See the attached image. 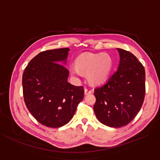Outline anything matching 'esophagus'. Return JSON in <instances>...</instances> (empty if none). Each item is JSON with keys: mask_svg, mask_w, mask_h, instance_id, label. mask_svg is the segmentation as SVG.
<instances>
[{"mask_svg": "<svg viewBox=\"0 0 160 160\" xmlns=\"http://www.w3.org/2000/svg\"><path fill=\"white\" fill-rule=\"evenodd\" d=\"M92 92L91 90H90V89L88 88H85V94H91Z\"/></svg>", "mask_w": 160, "mask_h": 160, "instance_id": "esophagus-1", "label": "esophagus"}]
</instances>
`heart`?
I'll use <instances>...</instances> for the list:
<instances>
[{"label": "heart", "instance_id": "b5f03b06", "mask_svg": "<svg viewBox=\"0 0 160 160\" xmlns=\"http://www.w3.org/2000/svg\"><path fill=\"white\" fill-rule=\"evenodd\" d=\"M76 66H70V72L75 78H80L82 72L87 73L92 83H100L109 75L113 66L112 56L107 53H85L80 56L75 62Z\"/></svg>", "mask_w": 160, "mask_h": 160}]
</instances>
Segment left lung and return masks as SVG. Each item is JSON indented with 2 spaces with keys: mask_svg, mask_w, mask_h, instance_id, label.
I'll list each match as a JSON object with an SVG mask.
<instances>
[{
  "mask_svg": "<svg viewBox=\"0 0 160 160\" xmlns=\"http://www.w3.org/2000/svg\"><path fill=\"white\" fill-rule=\"evenodd\" d=\"M117 50L120 56L118 69L94 92L97 119L113 128L132 121L141 109L145 94V71L142 63L129 51Z\"/></svg>",
  "mask_w": 160,
  "mask_h": 160,
  "instance_id": "8db88e82",
  "label": "left lung"
}]
</instances>
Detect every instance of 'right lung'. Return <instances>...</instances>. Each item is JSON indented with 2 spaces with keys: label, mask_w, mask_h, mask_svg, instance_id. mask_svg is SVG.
<instances>
[{
  "label": "right lung",
  "mask_w": 160,
  "mask_h": 160,
  "mask_svg": "<svg viewBox=\"0 0 160 160\" xmlns=\"http://www.w3.org/2000/svg\"><path fill=\"white\" fill-rule=\"evenodd\" d=\"M69 51H42L29 61L22 75L27 108L40 123L50 128L68 123L84 97L83 87L68 82L69 71L62 65L66 63Z\"/></svg>",
  "instance_id": "1"
}]
</instances>
